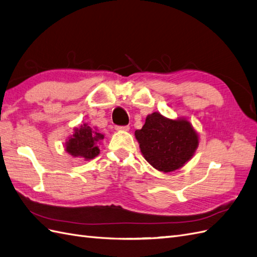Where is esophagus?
I'll return each instance as SVG.
<instances>
[{
	"mask_svg": "<svg viewBox=\"0 0 257 257\" xmlns=\"http://www.w3.org/2000/svg\"><path fill=\"white\" fill-rule=\"evenodd\" d=\"M129 126L127 124V126H116V130L118 131H128L129 130Z\"/></svg>",
	"mask_w": 257,
	"mask_h": 257,
	"instance_id": "34e87169",
	"label": "esophagus"
}]
</instances>
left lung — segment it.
<instances>
[{
    "instance_id": "1",
    "label": "left lung",
    "mask_w": 257,
    "mask_h": 257,
    "mask_svg": "<svg viewBox=\"0 0 257 257\" xmlns=\"http://www.w3.org/2000/svg\"><path fill=\"white\" fill-rule=\"evenodd\" d=\"M135 135L144 159L164 173L182 167L199 146L197 134L188 120L168 119L160 113L149 115Z\"/></svg>"
}]
</instances>
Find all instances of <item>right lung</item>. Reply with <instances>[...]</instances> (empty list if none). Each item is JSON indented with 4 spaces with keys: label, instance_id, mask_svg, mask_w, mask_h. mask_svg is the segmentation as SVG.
<instances>
[{
    "label": "right lung",
    "instance_id": "add662e5",
    "mask_svg": "<svg viewBox=\"0 0 257 257\" xmlns=\"http://www.w3.org/2000/svg\"><path fill=\"white\" fill-rule=\"evenodd\" d=\"M104 136L91 129L87 124L75 129V134L66 143V151L72 156H80L84 160H92L100 153L98 142Z\"/></svg>",
    "mask_w": 257,
    "mask_h": 257
}]
</instances>
